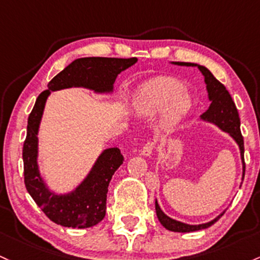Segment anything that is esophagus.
<instances>
[{
    "label": "esophagus",
    "mask_w": 260,
    "mask_h": 260,
    "mask_svg": "<svg viewBox=\"0 0 260 260\" xmlns=\"http://www.w3.org/2000/svg\"><path fill=\"white\" fill-rule=\"evenodd\" d=\"M153 148H154V144L153 143H147L143 147V149H142V155L143 156H150L152 155V153H153Z\"/></svg>",
    "instance_id": "34e87169"
}]
</instances>
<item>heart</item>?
<instances>
[{
    "instance_id": "b5f03b06",
    "label": "heart",
    "mask_w": 260,
    "mask_h": 260,
    "mask_svg": "<svg viewBox=\"0 0 260 260\" xmlns=\"http://www.w3.org/2000/svg\"><path fill=\"white\" fill-rule=\"evenodd\" d=\"M129 105L138 117L148 118L159 113V128L169 129L190 112L192 98L180 80L160 76L137 88Z\"/></svg>"
}]
</instances>
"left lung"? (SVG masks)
Returning a JSON list of instances; mask_svg holds the SVG:
<instances>
[{
  "label": "left lung",
  "mask_w": 260,
  "mask_h": 260,
  "mask_svg": "<svg viewBox=\"0 0 260 260\" xmlns=\"http://www.w3.org/2000/svg\"><path fill=\"white\" fill-rule=\"evenodd\" d=\"M174 65H179V67H192L198 68L200 73L202 74L205 79V84H206V91H207V98L211 102L210 107L205 113L200 116V119L207 123H211L221 129L222 132L228 133V136L236 142L238 145L239 154H241V160H242V180L244 178V170H246V164H244V142L243 137L241 135V121H239L238 111L233 102L232 98H231L230 92L226 90V87L218 81L212 73L207 69L204 65L196 64V62H184V61H172ZM155 211L156 216H158L159 222L164 226L167 230L173 231V232H180V233H187V232H195V231L200 230H206L210 226H212L216 221L221 218L223 215L224 211L216 216L215 218L211 219L210 222L206 223H200V224H189L185 222L178 221L169 217L162 212V210L159 206L158 201L155 200Z\"/></svg>",
  "instance_id": "obj_1"
}]
</instances>
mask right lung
Listing matches in <instances>:
<instances>
[{"label":"right lung","instance_id":"obj_1","mask_svg":"<svg viewBox=\"0 0 260 260\" xmlns=\"http://www.w3.org/2000/svg\"><path fill=\"white\" fill-rule=\"evenodd\" d=\"M138 61L137 58L118 59L90 56L76 59L48 84L37 99L28 117L27 137L23 144L24 184L27 191L43 212L62 227L88 228L98 224L106 215L108 184L123 162L118 148H107L98 156L84 179L67 192L51 190L39 169V127L45 104L53 91L82 87L99 95H111L118 74Z\"/></svg>","mask_w":260,"mask_h":260}]
</instances>
